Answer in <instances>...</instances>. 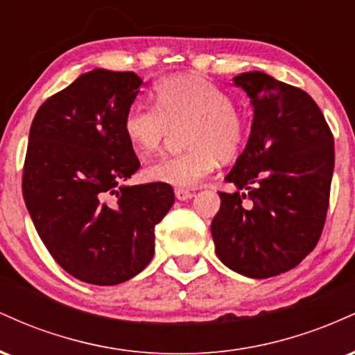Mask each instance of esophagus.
<instances>
[{"label":"esophagus","instance_id":"1","mask_svg":"<svg viewBox=\"0 0 355 355\" xmlns=\"http://www.w3.org/2000/svg\"><path fill=\"white\" fill-rule=\"evenodd\" d=\"M175 197H177L178 200H190V198L193 197V191L177 189V190H175Z\"/></svg>","mask_w":355,"mask_h":355}]
</instances>
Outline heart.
<instances>
[{"mask_svg":"<svg viewBox=\"0 0 355 355\" xmlns=\"http://www.w3.org/2000/svg\"><path fill=\"white\" fill-rule=\"evenodd\" d=\"M157 105L133 103L123 120L125 137L141 153H152L172 126H185L187 152L162 157L144 168L146 180L190 189L214 172L218 160L242 152L247 137L243 116L229 93L198 75H177L155 85Z\"/></svg>","mask_w":355,"mask_h":355,"instance_id":"heart-1","label":"heart"}]
</instances>
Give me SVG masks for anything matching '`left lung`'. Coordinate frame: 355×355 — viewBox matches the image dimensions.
<instances>
[{
	"mask_svg": "<svg viewBox=\"0 0 355 355\" xmlns=\"http://www.w3.org/2000/svg\"><path fill=\"white\" fill-rule=\"evenodd\" d=\"M254 108L245 150L220 191L211 220L217 257L250 279L291 270L313 250L324 229L334 173V138L304 89L263 71L234 76ZM251 200L243 203V198Z\"/></svg>",
	"mask_w": 355,
	"mask_h": 355,
	"instance_id": "left-lung-1",
	"label": "left lung"
}]
</instances>
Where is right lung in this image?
Returning <instances> with one entry per match:
<instances>
[{"instance_id":"1","label":"right lung","mask_w":355,"mask_h":355,"mask_svg":"<svg viewBox=\"0 0 355 355\" xmlns=\"http://www.w3.org/2000/svg\"><path fill=\"white\" fill-rule=\"evenodd\" d=\"M141 83L133 71L95 68L50 96L31 123L24 203L53 259L81 282L140 274L175 202L165 183H125L140 168L123 120Z\"/></svg>"}]
</instances>
